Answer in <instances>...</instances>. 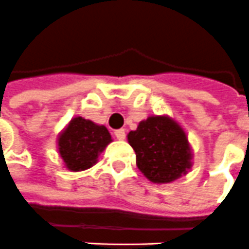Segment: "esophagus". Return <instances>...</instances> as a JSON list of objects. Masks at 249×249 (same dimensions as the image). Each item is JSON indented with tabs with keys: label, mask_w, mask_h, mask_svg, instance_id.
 <instances>
[{
	"label": "esophagus",
	"mask_w": 249,
	"mask_h": 249,
	"mask_svg": "<svg viewBox=\"0 0 249 249\" xmlns=\"http://www.w3.org/2000/svg\"><path fill=\"white\" fill-rule=\"evenodd\" d=\"M115 137L119 141H123V139L126 138V131L123 130V128H119V130H116L115 131Z\"/></svg>",
	"instance_id": "1"
}]
</instances>
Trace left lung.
I'll list each match as a JSON object with an SVG mask.
<instances>
[{
	"mask_svg": "<svg viewBox=\"0 0 249 249\" xmlns=\"http://www.w3.org/2000/svg\"><path fill=\"white\" fill-rule=\"evenodd\" d=\"M137 166L153 184H170L193 166V149L184 127L172 116L150 115L127 134Z\"/></svg>",
	"mask_w": 249,
	"mask_h": 249,
	"instance_id": "8db88e82",
	"label": "left lung"
}]
</instances>
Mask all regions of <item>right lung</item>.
I'll return each instance as SVG.
<instances>
[{"mask_svg": "<svg viewBox=\"0 0 249 249\" xmlns=\"http://www.w3.org/2000/svg\"><path fill=\"white\" fill-rule=\"evenodd\" d=\"M111 142L112 138L106 126L83 116L72 118L56 139L59 157L65 169L71 172L92 167Z\"/></svg>", "mask_w": 249, "mask_h": 249, "instance_id": "add662e5", "label": "right lung"}]
</instances>
